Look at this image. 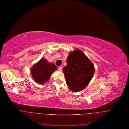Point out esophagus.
<instances>
[{"label": "esophagus", "instance_id": "obj_1", "mask_svg": "<svg viewBox=\"0 0 129 129\" xmlns=\"http://www.w3.org/2000/svg\"><path fill=\"white\" fill-rule=\"evenodd\" d=\"M58 70L59 71H61L62 70V67H59L58 68Z\"/></svg>", "mask_w": 129, "mask_h": 129}]
</instances>
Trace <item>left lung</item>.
<instances>
[{
	"mask_svg": "<svg viewBox=\"0 0 129 129\" xmlns=\"http://www.w3.org/2000/svg\"><path fill=\"white\" fill-rule=\"evenodd\" d=\"M67 62V65L62 71L69 88L76 92L84 89L94 75L95 69L93 63L78 49L70 53Z\"/></svg>",
	"mask_w": 129,
	"mask_h": 129,
	"instance_id": "8db88e82",
	"label": "left lung"
}]
</instances>
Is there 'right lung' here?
Segmentation results:
<instances>
[{
  "mask_svg": "<svg viewBox=\"0 0 129 129\" xmlns=\"http://www.w3.org/2000/svg\"><path fill=\"white\" fill-rule=\"evenodd\" d=\"M57 69L53 63H50L42 58L34 65L31 69V75L35 81L41 84L49 80L52 73Z\"/></svg>",
  "mask_w": 129,
  "mask_h": 129,
  "instance_id": "add662e5",
  "label": "right lung"
}]
</instances>
